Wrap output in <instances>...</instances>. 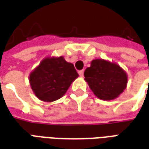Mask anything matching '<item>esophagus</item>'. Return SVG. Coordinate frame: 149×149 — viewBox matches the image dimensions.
Instances as JSON below:
<instances>
[{"label":"esophagus","mask_w":149,"mask_h":149,"mask_svg":"<svg viewBox=\"0 0 149 149\" xmlns=\"http://www.w3.org/2000/svg\"><path fill=\"white\" fill-rule=\"evenodd\" d=\"M78 73L79 75L81 76V77H84V70H81V71L78 72Z\"/></svg>","instance_id":"1"}]
</instances>
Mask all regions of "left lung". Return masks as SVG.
<instances>
[{
    "instance_id": "left-lung-1",
    "label": "left lung",
    "mask_w": 149,
    "mask_h": 149,
    "mask_svg": "<svg viewBox=\"0 0 149 149\" xmlns=\"http://www.w3.org/2000/svg\"><path fill=\"white\" fill-rule=\"evenodd\" d=\"M84 76L94 95L103 100L117 98L128 83V75L120 65L103 59L93 60Z\"/></svg>"
}]
</instances>
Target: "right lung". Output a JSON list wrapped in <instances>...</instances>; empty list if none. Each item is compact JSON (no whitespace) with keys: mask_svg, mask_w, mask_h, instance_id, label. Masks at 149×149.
<instances>
[{"mask_svg":"<svg viewBox=\"0 0 149 149\" xmlns=\"http://www.w3.org/2000/svg\"><path fill=\"white\" fill-rule=\"evenodd\" d=\"M78 77L74 65L64 56H48L31 72L29 83L39 100L52 102L61 98Z\"/></svg>","mask_w":149,"mask_h":149,"instance_id":"obj_1","label":"right lung"}]
</instances>
